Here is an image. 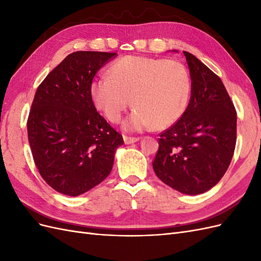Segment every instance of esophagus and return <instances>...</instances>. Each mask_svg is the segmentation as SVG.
Here are the masks:
<instances>
[{"mask_svg":"<svg viewBox=\"0 0 261 261\" xmlns=\"http://www.w3.org/2000/svg\"><path fill=\"white\" fill-rule=\"evenodd\" d=\"M123 139H124V143L126 145H130V144H134V143H137V141L139 140L138 137H128V136H123Z\"/></svg>","mask_w":261,"mask_h":261,"instance_id":"esophagus-1","label":"esophagus"}]
</instances>
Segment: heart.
<instances>
[{
	"label": "heart",
	"instance_id": "b5f03b06",
	"mask_svg": "<svg viewBox=\"0 0 261 261\" xmlns=\"http://www.w3.org/2000/svg\"><path fill=\"white\" fill-rule=\"evenodd\" d=\"M191 80L176 60L126 55L108 69V76L93 80L89 94L93 106L110 122L118 123L130 105L135 108L123 126L127 132L165 128L184 113Z\"/></svg>",
	"mask_w": 261,
	"mask_h": 261
}]
</instances>
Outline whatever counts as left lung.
<instances>
[{"label":"left lung","instance_id":"8db88e82","mask_svg":"<svg viewBox=\"0 0 261 261\" xmlns=\"http://www.w3.org/2000/svg\"><path fill=\"white\" fill-rule=\"evenodd\" d=\"M183 53L191 73V100L179 120L160 134L152 167L164 184L199 195L217 185L231 163L238 117L220 77L195 55Z\"/></svg>","mask_w":261,"mask_h":261}]
</instances>
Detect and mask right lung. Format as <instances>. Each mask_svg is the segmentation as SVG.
Segmentation results:
<instances>
[{
	"mask_svg": "<svg viewBox=\"0 0 261 261\" xmlns=\"http://www.w3.org/2000/svg\"><path fill=\"white\" fill-rule=\"evenodd\" d=\"M116 53L77 51L63 60L38 87L27 121L36 167L55 191L80 196L112 170L123 137L93 106L94 75Z\"/></svg>",
	"mask_w": 261,
	"mask_h": 261,
	"instance_id": "1",
	"label": "right lung"
}]
</instances>
